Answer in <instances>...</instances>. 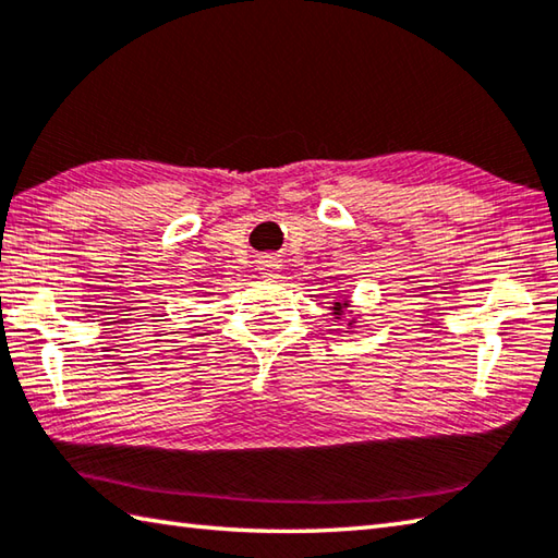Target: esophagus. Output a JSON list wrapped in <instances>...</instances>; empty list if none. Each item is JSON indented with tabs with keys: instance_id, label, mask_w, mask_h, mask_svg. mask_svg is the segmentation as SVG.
Instances as JSON below:
<instances>
[{
	"instance_id": "esophagus-1",
	"label": "esophagus",
	"mask_w": 558,
	"mask_h": 558,
	"mask_svg": "<svg viewBox=\"0 0 558 558\" xmlns=\"http://www.w3.org/2000/svg\"><path fill=\"white\" fill-rule=\"evenodd\" d=\"M280 260L276 256H264L258 260V270L264 272V278H276L280 276Z\"/></svg>"
}]
</instances>
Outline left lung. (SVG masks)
Listing matches in <instances>:
<instances>
[{
	"label": "left lung",
	"instance_id": "obj_1",
	"mask_svg": "<svg viewBox=\"0 0 558 558\" xmlns=\"http://www.w3.org/2000/svg\"><path fill=\"white\" fill-rule=\"evenodd\" d=\"M329 310H331L329 314L333 316V322H338V324L343 322V324L348 326V329H357L360 314H353L351 298H338V300H333Z\"/></svg>",
	"mask_w": 558,
	"mask_h": 558
}]
</instances>
